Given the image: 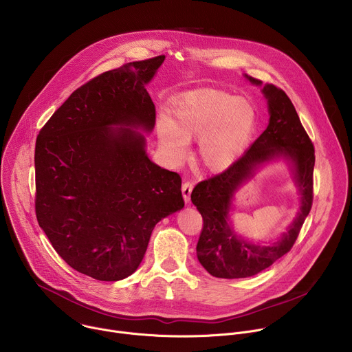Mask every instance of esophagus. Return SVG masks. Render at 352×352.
Here are the masks:
<instances>
[{
    "label": "esophagus",
    "instance_id": "esophagus-1",
    "mask_svg": "<svg viewBox=\"0 0 352 352\" xmlns=\"http://www.w3.org/2000/svg\"><path fill=\"white\" fill-rule=\"evenodd\" d=\"M192 183L191 182H184L183 186H182V192H183V197H184V201L186 202H190V198H191V191H192Z\"/></svg>",
    "mask_w": 352,
    "mask_h": 352
}]
</instances>
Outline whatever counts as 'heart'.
<instances>
[{
    "label": "heart",
    "instance_id": "heart-1",
    "mask_svg": "<svg viewBox=\"0 0 352 352\" xmlns=\"http://www.w3.org/2000/svg\"><path fill=\"white\" fill-rule=\"evenodd\" d=\"M173 120L161 116L157 135L162 150L173 161L188 151L198 136L201 161L210 170H223L245 151L256 125V110L243 98L221 91L199 89L183 95L172 109Z\"/></svg>",
    "mask_w": 352,
    "mask_h": 352
}]
</instances>
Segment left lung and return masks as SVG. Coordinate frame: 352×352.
<instances>
[{
  "label": "left lung",
  "instance_id": "1",
  "mask_svg": "<svg viewBox=\"0 0 352 352\" xmlns=\"http://www.w3.org/2000/svg\"><path fill=\"white\" fill-rule=\"evenodd\" d=\"M248 78L252 84H263L253 77ZM263 94L270 111L267 129L231 166L198 183L191 192V201L204 219L197 243V256L204 268L216 278H248L268 268L293 248L312 206L314 144L287 95L272 84H265ZM279 156L292 164L302 194L300 212L288 232L274 245L249 244L239 239L228 224L232 195L243 181L252 175L257 166Z\"/></svg>",
  "mask_w": 352,
  "mask_h": 352
}]
</instances>
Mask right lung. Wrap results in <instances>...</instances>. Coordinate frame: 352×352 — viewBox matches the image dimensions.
<instances>
[{"label": "right lung", "instance_id": "obj_1", "mask_svg": "<svg viewBox=\"0 0 352 352\" xmlns=\"http://www.w3.org/2000/svg\"><path fill=\"white\" fill-rule=\"evenodd\" d=\"M165 56L92 78L54 113L36 142V214L58 254L98 280L136 271L155 224L184 206L182 177L146 154L155 106L144 85ZM113 126L129 129L111 130Z\"/></svg>", "mask_w": 352, "mask_h": 352}]
</instances>
